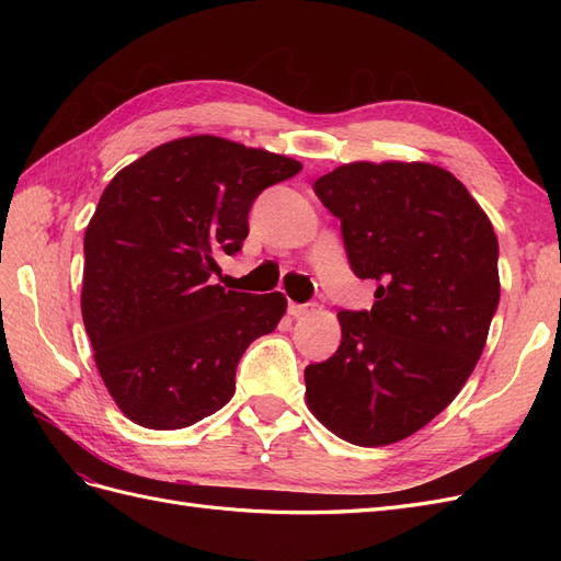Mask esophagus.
Listing matches in <instances>:
<instances>
[{"instance_id":"1","label":"esophagus","mask_w":561,"mask_h":561,"mask_svg":"<svg viewBox=\"0 0 561 561\" xmlns=\"http://www.w3.org/2000/svg\"><path fill=\"white\" fill-rule=\"evenodd\" d=\"M309 311H311V304H295V301H290V307H287V313H290L293 318H304V316H309Z\"/></svg>"}]
</instances>
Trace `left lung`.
<instances>
[{"mask_svg": "<svg viewBox=\"0 0 561 561\" xmlns=\"http://www.w3.org/2000/svg\"><path fill=\"white\" fill-rule=\"evenodd\" d=\"M342 219L353 274L379 283L369 311H339L342 344L304 369L311 414L358 447L400 443L458 396L501 297L499 241L449 171L355 161L313 184Z\"/></svg>", "mask_w": 561, "mask_h": 561, "instance_id": "left-lung-1", "label": "left lung"}]
</instances>
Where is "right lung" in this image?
Listing matches in <instances>:
<instances>
[{
  "mask_svg": "<svg viewBox=\"0 0 561 561\" xmlns=\"http://www.w3.org/2000/svg\"><path fill=\"white\" fill-rule=\"evenodd\" d=\"M301 163L217 135L159 145L105 186L83 236L81 316L116 407L133 423L178 431L215 414L236 365L287 309L280 293L213 285L239 252L252 201Z\"/></svg>",
  "mask_w": 561,
  "mask_h": 561,
  "instance_id": "right-lung-1",
  "label": "right lung"
}]
</instances>
